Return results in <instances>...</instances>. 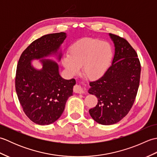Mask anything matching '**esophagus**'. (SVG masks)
<instances>
[{"label": "esophagus", "instance_id": "1", "mask_svg": "<svg viewBox=\"0 0 157 157\" xmlns=\"http://www.w3.org/2000/svg\"><path fill=\"white\" fill-rule=\"evenodd\" d=\"M73 91L75 93H78V94H82V93L84 92V90L80 85L77 84L73 88Z\"/></svg>", "mask_w": 157, "mask_h": 157}]
</instances>
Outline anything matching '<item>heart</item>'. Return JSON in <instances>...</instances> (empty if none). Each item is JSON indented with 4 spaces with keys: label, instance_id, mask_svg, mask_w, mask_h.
<instances>
[{
    "label": "heart",
    "instance_id": "obj_1",
    "mask_svg": "<svg viewBox=\"0 0 157 157\" xmlns=\"http://www.w3.org/2000/svg\"><path fill=\"white\" fill-rule=\"evenodd\" d=\"M113 56V50L110 43L85 38L71 46L69 55L63 56L61 62L69 74L76 75L82 66V73L86 78L96 80L107 71Z\"/></svg>",
    "mask_w": 157,
    "mask_h": 157
}]
</instances>
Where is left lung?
<instances>
[{"label":"left lung","mask_w":157,"mask_h":157,"mask_svg":"<svg viewBox=\"0 0 157 157\" xmlns=\"http://www.w3.org/2000/svg\"><path fill=\"white\" fill-rule=\"evenodd\" d=\"M115 46L112 65L102 78L90 82L88 93L95 95L98 103L89 110L95 121L102 125L119 122L129 113L139 88L141 66L138 55L129 42L109 34Z\"/></svg>","instance_id":"obj_1"}]
</instances>
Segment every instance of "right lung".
<instances>
[{"mask_svg": "<svg viewBox=\"0 0 157 157\" xmlns=\"http://www.w3.org/2000/svg\"><path fill=\"white\" fill-rule=\"evenodd\" d=\"M66 38L65 32L43 36L28 46L18 61L17 94L25 114L36 124L46 125L56 121L64 111L68 98L73 95L75 79H63L58 63L45 59L54 55L60 61V48ZM34 59L39 60L41 70L33 66Z\"/></svg>", "mask_w": 157, "mask_h": 157, "instance_id": "1", "label": "right lung"}]
</instances>
